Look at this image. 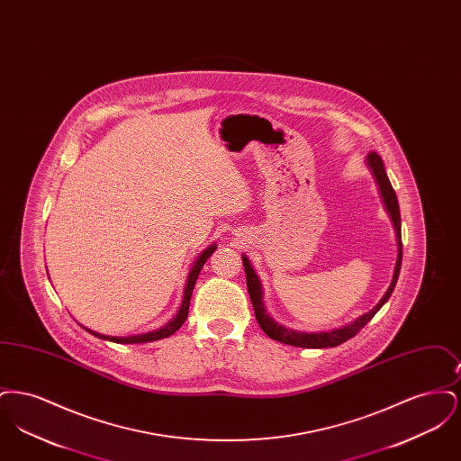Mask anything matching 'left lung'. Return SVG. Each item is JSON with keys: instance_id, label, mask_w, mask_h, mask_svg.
Wrapping results in <instances>:
<instances>
[{"instance_id": "8db88e82", "label": "left lung", "mask_w": 461, "mask_h": 461, "mask_svg": "<svg viewBox=\"0 0 461 461\" xmlns=\"http://www.w3.org/2000/svg\"><path fill=\"white\" fill-rule=\"evenodd\" d=\"M366 166L372 171L373 177H375V181L378 185V192H380V197H382V202H384V207H385L389 218H391L393 224H394L395 240H397V259H395L394 276H393L391 285H389L387 292L384 294V297L378 301V304L373 307L372 311L365 312L363 316H359L357 320H354L349 325H344L340 329L330 330V331H301V330L286 329V327L280 325L278 321H275L267 314V311L264 307L263 284H261L258 273L254 271L249 258L243 254L241 256V263H243V267H245L247 290H249V295H250V301H252V306H254L256 320H258V323L263 329L264 333L267 337H271L273 340L284 342V344L294 346V348H306V349H321V348L340 346L346 340L352 339L359 330L363 329L372 320L373 316L378 312V309L389 301L395 284H397V276H399V271H401V261H402L401 214H399V203H397L394 188H393V185H391V181L387 177V173H385V167H384V162H382L380 155H376L375 152L368 154V157H366Z\"/></svg>"}]
</instances>
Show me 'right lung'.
<instances>
[{"label":"right lung","instance_id":"right-lung-1","mask_svg":"<svg viewBox=\"0 0 461 461\" xmlns=\"http://www.w3.org/2000/svg\"><path fill=\"white\" fill-rule=\"evenodd\" d=\"M218 249L216 243L209 245L205 250L200 252L195 263L192 266L190 273H188V278H186V286H185V292H183V303L179 306V311L176 314L175 318L166 323L162 329L154 330V331H149V333H141V335H130V337H112V335H104V333H98V331H93V330L83 329L89 331L91 335L98 337V339H104V340H109V342H117V344H145V342H154V340H160V339H166L169 335H173L176 330H179V327L185 323V320L188 318V309H190V299H192V292H194V286L197 282L198 273L200 269L203 267L205 261L212 256V252Z\"/></svg>","mask_w":461,"mask_h":461}]
</instances>
